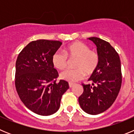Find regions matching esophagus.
<instances>
[{
  "label": "esophagus",
  "mask_w": 134,
  "mask_h": 134,
  "mask_svg": "<svg viewBox=\"0 0 134 134\" xmlns=\"http://www.w3.org/2000/svg\"><path fill=\"white\" fill-rule=\"evenodd\" d=\"M74 83H71V82H69V86L70 87V88H72V86H74Z\"/></svg>",
  "instance_id": "obj_1"
}]
</instances>
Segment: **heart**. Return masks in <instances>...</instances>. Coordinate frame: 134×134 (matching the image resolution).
I'll use <instances>...</instances> for the list:
<instances>
[{"label":"heart","mask_w":134,"mask_h":134,"mask_svg":"<svg viewBox=\"0 0 134 134\" xmlns=\"http://www.w3.org/2000/svg\"><path fill=\"white\" fill-rule=\"evenodd\" d=\"M69 59H76L74 62L75 68L68 69L60 74L62 79L69 82H75L83 79L85 73L91 75L98 68L100 61L97 52L91 50V48L82 42H74L67 46L64 52L57 51L52 56V63L55 68L64 70L68 66Z\"/></svg>","instance_id":"b5f03b06"}]
</instances>
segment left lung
<instances>
[{"mask_svg": "<svg viewBox=\"0 0 134 134\" xmlns=\"http://www.w3.org/2000/svg\"><path fill=\"white\" fill-rule=\"evenodd\" d=\"M97 47L100 61L98 68L88 81L82 83L84 91L79 102L84 111L91 115L101 113L114 103L120 91L122 74L119 54L107 41L98 37H89Z\"/></svg>", "mask_w": 134, "mask_h": 134, "instance_id": "8db88e82", "label": "left lung"}]
</instances>
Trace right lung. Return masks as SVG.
Returning <instances> with one entry per match:
<instances>
[{"instance_id":"right-lung-1","label":"right lung","mask_w":134,"mask_h":134,"mask_svg":"<svg viewBox=\"0 0 134 134\" xmlns=\"http://www.w3.org/2000/svg\"><path fill=\"white\" fill-rule=\"evenodd\" d=\"M62 42L32 41L21 50L16 61L15 87L21 101L40 115H50L59 109L62 97L69 88L66 80H56L52 56Z\"/></svg>"}]
</instances>
